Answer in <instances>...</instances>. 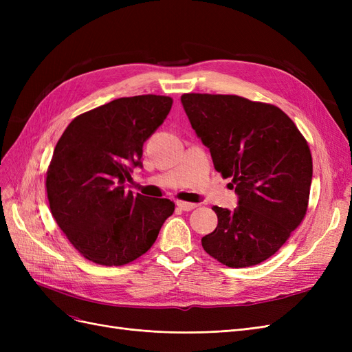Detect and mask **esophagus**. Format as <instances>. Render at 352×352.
<instances>
[{"instance_id":"1","label":"esophagus","mask_w":352,"mask_h":352,"mask_svg":"<svg viewBox=\"0 0 352 352\" xmlns=\"http://www.w3.org/2000/svg\"><path fill=\"white\" fill-rule=\"evenodd\" d=\"M176 206L184 211H190V210H194V208L198 207V204H194V202H186V201H177Z\"/></svg>"}]
</instances>
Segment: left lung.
<instances>
[{
  "instance_id": "left-lung-1",
  "label": "left lung",
  "mask_w": 352,
  "mask_h": 352,
  "mask_svg": "<svg viewBox=\"0 0 352 352\" xmlns=\"http://www.w3.org/2000/svg\"><path fill=\"white\" fill-rule=\"evenodd\" d=\"M190 126L214 168L238 194L233 210L214 206L217 228L202 248L228 267L260 264L279 251L307 212L310 148L279 107L238 95L184 94Z\"/></svg>"
}]
</instances>
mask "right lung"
Segmentation results:
<instances>
[{
    "instance_id": "1",
    "label": "right lung",
    "mask_w": 352,
    "mask_h": 352,
    "mask_svg": "<svg viewBox=\"0 0 352 352\" xmlns=\"http://www.w3.org/2000/svg\"><path fill=\"white\" fill-rule=\"evenodd\" d=\"M172 104L151 94L117 98L74 117L63 132L47 170V195L58 228L87 260H136L173 214V201L133 195L124 185Z\"/></svg>"
}]
</instances>
